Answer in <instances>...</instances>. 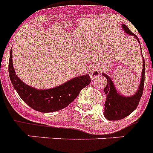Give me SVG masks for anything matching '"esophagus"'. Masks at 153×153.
I'll use <instances>...</instances> for the list:
<instances>
[{
	"instance_id": "1",
	"label": "esophagus",
	"mask_w": 153,
	"mask_h": 153,
	"mask_svg": "<svg viewBox=\"0 0 153 153\" xmlns=\"http://www.w3.org/2000/svg\"><path fill=\"white\" fill-rule=\"evenodd\" d=\"M89 74L91 76V79H95L97 77H98L100 75V71H99V69L96 66H92V67L90 68V71H89Z\"/></svg>"
}]
</instances>
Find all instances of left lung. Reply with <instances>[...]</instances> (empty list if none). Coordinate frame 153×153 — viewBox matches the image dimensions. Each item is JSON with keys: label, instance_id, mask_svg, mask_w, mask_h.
<instances>
[{"label": "left lung", "instance_id": "left-lung-1", "mask_svg": "<svg viewBox=\"0 0 153 153\" xmlns=\"http://www.w3.org/2000/svg\"><path fill=\"white\" fill-rule=\"evenodd\" d=\"M121 27L126 34L134 36L140 44L138 37L131 32L126 25L121 24ZM143 56V55H142ZM144 59V58H143ZM145 59H143V69L141 72L140 85L138 86L137 92L131 96L122 95L117 92L114 82L108 74L102 73V75L107 79V85L105 87L104 92L106 95V100L105 102L104 116L109 121H117L125 118L133 113L137 107L141 95L143 94L144 83H145Z\"/></svg>", "mask_w": 153, "mask_h": 153}]
</instances>
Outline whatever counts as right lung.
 Segmentation results:
<instances>
[{"instance_id":"1","label":"right lung","mask_w":153,"mask_h":153,"mask_svg":"<svg viewBox=\"0 0 153 153\" xmlns=\"http://www.w3.org/2000/svg\"><path fill=\"white\" fill-rule=\"evenodd\" d=\"M10 51L9 78L21 99L35 110L42 113L55 112L67 107L79 95L80 91L91 82L89 74L74 77L59 86L50 89H36L21 81L13 67V52Z\"/></svg>"}]
</instances>
